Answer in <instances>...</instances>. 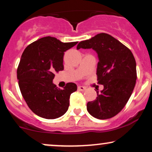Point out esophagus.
Masks as SVG:
<instances>
[{"mask_svg": "<svg viewBox=\"0 0 152 152\" xmlns=\"http://www.w3.org/2000/svg\"><path fill=\"white\" fill-rule=\"evenodd\" d=\"M78 90L80 91H84L86 90V88L82 86H78Z\"/></svg>", "mask_w": 152, "mask_h": 152, "instance_id": "34e87169", "label": "esophagus"}]
</instances>
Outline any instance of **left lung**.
Masks as SVG:
<instances>
[{
	"label": "left lung",
	"mask_w": 152,
	"mask_h": 152,
	"mask_svg": "<svg viewBox=\"0 0 152 152\" xmlns=\"http://www.w3.org/2000/svg\"><path fill=\"white\" fill-rule=\"evenodd\" d=\"M92 49L98 54L96 74L103 90L96 99L87 103L93 117L106 120L116 115L125 107L137 80L136 61L132 53L120 41L106 33H100L81 41L76 49Z\"/></svg>",
	"instance_id": "1"
}]
</instances>
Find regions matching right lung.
Masks as SVG:
<instances>
[{"instance_id": "obj_1", "label": "right lung", "mask_w": 152, "mask_h": 152, "mask_svg": "<svg viewBox=\"0 0 152 152\" xmlns=\"http://www.w3.org/2000/svg\"><path fill=\"white\" fill-rule=\"evenodd\" d=\"M78 42H62L45 37L28 45L21 56L17 70L21 94L28 107L37 115L56 119L68 110L69 98L77 90L74 83L60 89L53 83L54 73L64 69V52Z\"/></svg>"}]
</instances>
